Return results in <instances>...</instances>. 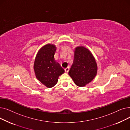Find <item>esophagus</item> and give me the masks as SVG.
<instances>
[{
  "label": "esophagus",
  "instance_id": "1",
  "mask_svg": "<svg viewBox=\"0 0 130 130\" xmlns=\"http://www.w3.org/2000/svg\"><path fill=\"white\" fill-rule=\"evenodd\" d=\"M69 70H70V67H66V68H65V71L66 72H67V73L69 72Z\"/></svg>",
  "mask_w": 130,
  "mask_h": 130
}]
</instances>
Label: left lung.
<instances>
[{"instance_id": "obj_1", "label": "left lung", "mask_w": 130, "mask_h": 130, "mask_svg": "<svg viewBox=\"0 0 130 130\" xmlns=\"http://www.w3.org/2000/svg\"><path fill=\"white\" fill-rule=\"evenodd\" d=\"M97 70V64L91 52L83 46L76 47L69 72L74 83L79 87L85 86L96 76Z\"/></svg>"}]
</instances>
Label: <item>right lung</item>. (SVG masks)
I'll return each mask as SVG.
<instances>
[{
  "label": "right lung",
  "instance_id": "add662e5",
  "mask_svg": "<svg viewBox=\"0 0 130 130\" xmlns=\"http://www.w3.org/2000/svg\"><path fill=\"white\" fill-rule=\"evenodd\" d=\"M56 47L48 44L38 51L34 61V69L36 78L47 87L55 85L58 77L65 72L54 58Z\"/></svg>",
  "mask_w": 130,
  "mask_h": 130
}]
</instances>
